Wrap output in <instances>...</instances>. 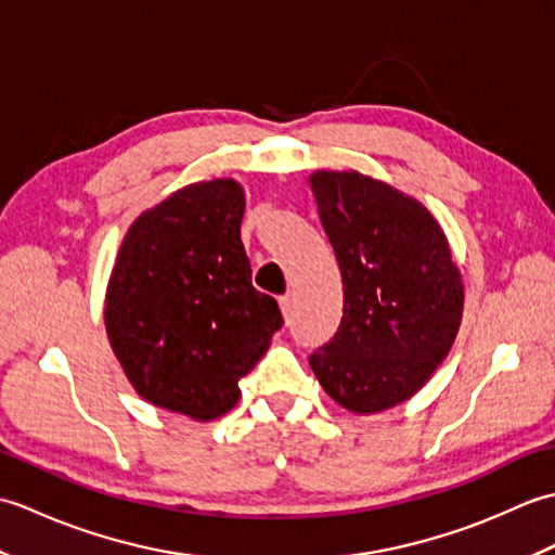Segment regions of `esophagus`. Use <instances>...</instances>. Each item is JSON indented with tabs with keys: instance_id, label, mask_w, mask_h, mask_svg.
Masks as SVG:
<instances>
[{
	"instance_id": "1",
	"label": "esophagus",
	"mask_w": 555,
	"mask_h": 555,
	"mask_svg": "<svg viewBox=\"0 0 555 555\" xmlns=\"http://www.w3.org/2000/svg\"><path fill=\"white\" fill-rule=\"evenodd\" d=\"M281 314H284V322L291 324V317H293V302L291 298H281Z\"/></svg>"
}]
</instances>
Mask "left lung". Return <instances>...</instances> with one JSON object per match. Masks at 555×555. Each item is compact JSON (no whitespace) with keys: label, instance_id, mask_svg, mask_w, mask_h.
Segmentation results:
<instances>
[{"label":"left lung","instance_id":"1","mask_svg":"<svg viewBox=\"0 0 555 555\" xmlns=\"http://www.w3.org/2000/svg\"><path fill=\"white\" fill-rule=\"evenodd\" d=\"M310 188L344 281V317L310 367L340 408L405 403L446 360L465 288L441 223L420 199L360 171H314Z\"/></svg>","mask_w":555,"mask_h":555}]
</instances>
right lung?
<instances>
[{
    "label": "right lung",
    "instance_id": "right-lung-1",
    "mask_svg": "<svg viewBox=\"0 0 555 555\" xmlns=\"http://www.w3.org/2000/svg\"><path fill=\"white\" fill-rule=\"evenodd\" d=\"M243 211L233 179L171 193L131 223L104 298L109 346L135 393L197 422L238 403V379L284 324L253 286Z\"/></svg>",
    "mask_w": 555,
    "mask_h": 555
}]
</instances>
